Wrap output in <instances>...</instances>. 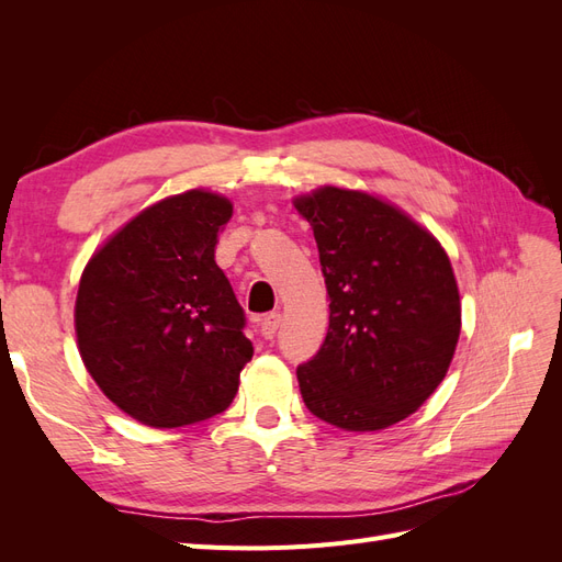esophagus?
I'll use <instances>...</instances> for the list:
<instances>
[{"label":"esophagus","instance_id":"1","mask_svg":"<svg viewBox=\"0 0 562 562\" xmlns=\"http://www.w3.org/2000/svg\"><path fill=\"white\" fill-rule=\"evenodd\" d=\"M279 323H281V314H267V316H262L260 323H258L260 335L265 339H274V335L279 330Z\"/></svg>","mask_w":562,"mask_h":562}]
</instances>
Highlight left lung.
Instances as JSON below:
<instances>
[{"label":"left lung","instance_id":"8db88e82","mask_svg":"<svg viewBox=\"0 0 562 562\" xmlns=\"http://www.w3.org/2000/svg\"><path fill=\"white\" fill-rule=\"evenodd\" d=\"M330 297L328 335L297 366L304 405L347 431L413 415L443 382L462 326L457 281L434 236L389 203L321 187L295 199Z\"/></svg>","mask_w":562,"mask_h":562}]
</instances>
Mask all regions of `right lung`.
Here are the masks:
<instances>
[{
	"label": "right lung",
	"mask_w": 562,
	"mask_h": 562,
	"mask_svg": "<svg viewBox=\"0 0 562 562\" xmlns=\"http://www.w3.org/2000/svg\"><path fill=\"white\" fill-rule=\"evenodd\" d=\"M229 217L225 196H168L119 229L81 274V361L103 394L147 427L209 419L239 391L252 345L241 304L215 265Z\"/></svg>",
	"instance_id": "right-lung-1"
}]
</instances>
